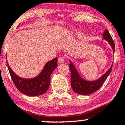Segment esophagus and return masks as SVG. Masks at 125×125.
Returning <instances> with one entry per match:
<instances>
[{
  "mask_svg": "<svg viewBox=\"0 0 125 125\" xmlns=\"http://www.w3.org/2000/svg\"><path fill=\"white\" fill-rule=\"evenodd\" d=\"M65 62V58L63 57H60L58 59V62L59 63H62Z\"/></svg>",
  "mask_w": 125,
  "mask_h": 125,
  "instance_id": "obj_1",
  "label": "esophagus"
}]
</instances>
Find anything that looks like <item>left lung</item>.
Segmentation results:
<instances>
[{
    "label": "left lung",
    "mask_w": 125,
    "mask_h": 125,
    "mask_svg": "<svg viewBox=\"0 0 125 125\" xmlns=\"http://www.w3.org/2000/svg\"><path fill=\"white\" fill-rule=\"evenodd\" d=\"M103 39H105L111 45V48H113V52H115V45L112 37L110 34L109 31L107 29L104 31L103 33ZM70 62L69 63V68L71 70V85L72 88L75 92L82 95H87V94H93L94 92L99 90V88L102 86L104 81L107 78L108 76L109 75L112 69L113 65L108 69V70L106 72L102 77H100L99 79L95 80V81H89L83 79L79 73L77 72L75 67L73 65L72 62Z\"/></svg>",
    "instance_id": "left-lung-1"
}]
</instances>
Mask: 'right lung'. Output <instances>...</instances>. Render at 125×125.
Wrapping results in <instances>:
<instances>
[{
    "label": "right lung",
    "mask_w": 125,
    "mask_h": 125,
    "mask_svg": "<svg viewBox=\"0 0 125 125\" xmlns=\"http://www.w3.org/2000/svg\"><path fill=\"white\" fill-rule=\"evenodd\" d=\"M8 68L12 80L17 89L22 94L35 96L45 94L50 84V75L57 66V58L53 59L45 64L44 69L37 77L31 79H24L17 75L7 63Z\"/></svg>",
    "instance_id": "add662e5"
}]
</instances>
